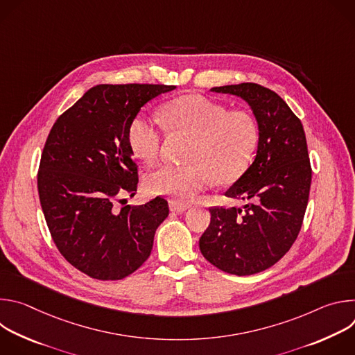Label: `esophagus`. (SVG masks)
Returning <instances> with one entry per match:
<instances>
[{"mask_svg": "<svg viewBox=\"0 0 355 355\" xmlns=\"http://www.w3.org/2000/svg\"><path fill=\"white\" fill-rule=\"evenodd\" d=\"M188 208H189L188 205H181V204H175V202H170V211H173V212L182 214V212H185Z\"/></svg>", "mask_w": 355, "mask_h": 355, "instance_id": "esophagus-1", "label": "esophagus"}]
</instances>
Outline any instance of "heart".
Segmentation results:
<instances>
[{"instance_id": "obj_1", "label": "heart", "mask_w": 355, "mask_h": 355, "mask_svg": "<svg viewBox=\"0 0 355 355\" xmlns=\"http://www.w3.org/2000/svg\"><path fill=\"white\" fill-rule=\"evenodd\" d=\"M166 125L192 137L188 166L166 164L150 173L146 189L170 198L175 204H189L212 187L233 184L248 168L259 143V125L245 111H227L222 104L196 95H182L162 110ZM133 155L147 164L157 162L163 129L144 114L136 115L128 128Z\"/></svg>"}]
</instances>
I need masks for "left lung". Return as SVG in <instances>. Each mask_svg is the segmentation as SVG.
<instances>
[{
  "label": "left lung",
  "instance_id": "8db88e82",
  "mask_svg": "<svg viewBox=\"0 0 355 355\" xmlns=\"http://www.w3.org/2000/svg\"><path fill=\"white\" fill-rule=\"evenodd\" d=\"M248 104L259 125L254 162L225 192L243 208H211L199 250L211 264L234 275L261 272L296 240L308 207L312 168L299 118L274 91L241 83L211 88Z\"/></svg>",
  "mask_w": 355,
  "mask_h": 355
}]
</instances>
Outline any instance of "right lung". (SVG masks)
<instances>
[{"label":"right lung","instance_id":"add662e5","mask_svg":"<svg viewBox=\"0 0 355 355\" xmlns=\"http://www.w3.org/2000/svg\"><path fill=\"white\" fill-rule=\"evenodd\" d=\"M164 84H99L59 116L43 147L37 173L42 211L62 256L103 281L122 279L150 256L155 233L168 216L157 196L140 207L137 166L128 140L130 121Z\"/></svg>","mask_w":355,"mask_h":355}]
</instances>
